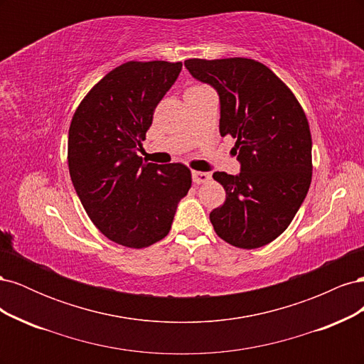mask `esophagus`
Segmentation results:
<instances>
[{"mask_svg":"<svg viewBox=\"0 0 364 364\" xmlns=\"http://www.w3.org/2000/svg\"><path fill=\"white\" fill-rule=\"evenodd\" d=\"M209 179H211V174L209 173H205V171H193V182L200 185V183H205L208 182Z\"/></svg>","mask_w":364,"mask_h":364,"instance_id":"obj_1","label":"esophagus"}]
</instances>
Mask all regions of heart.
Instances as JSON below:
<instances>
[{"instance_id": "1", "label": "heart", "mask_w": 364, "mask_h": 364, "mask_svg": "<svg viewBox=\"0 0 364 364\" xmlns=\"http://www.w3.org/2000/svg\"><path fill=\"white\" fill-rule=\"evenodd\" d=\"M200 87H205V86H191L188 91H194V90H200Z\"/></svg>"}]
</instances>
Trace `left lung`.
Here are the masks:
<instances>
[{"mask_svg": "<svg viewBox=\"0 0 364 364\" xmlns=\"http://www.w3.org/2000/svg\"><path fill=\"white\" fill-rule=\"evenodd\" d=\"M196 80L220 98V135L235 138L238 174L215 171L226 200L209 220L217 235L257 249L291 223L311 183V134L299 102L266 65L246 58L188 59Z\"/></svg>", "mask_w": 364, "mask_h": 364, "instance_id": "8db88e82", "label": "left lung"}]
</instances>
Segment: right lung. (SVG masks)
Here are the masks:
<instances>
[{
    "mask_svg": "<svg viewBox=\"0 0 364 364\" xmlns=\"http://www.w3.org/2000/svg\"><path fill=\"white\" fill-rule=\"evenodd\" d=\"M181 70V62L123 63L74 112L68 132L73 185L92 223L121 246L141 249L162 240L191 188L183 164L158 165L136 155Z\"/></svg>",
    "mask_w": 364,
    "mask_h": 364,
    "instance_id": "1",
    "label": "right lung"
}]
</instances>
